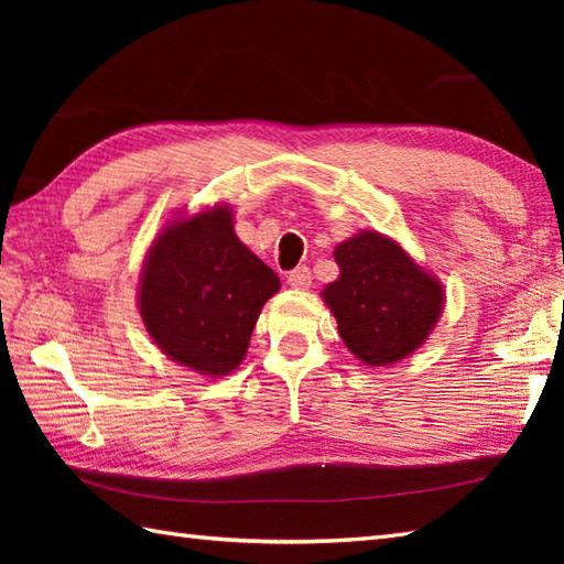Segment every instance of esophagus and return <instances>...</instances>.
Returning a JSON list of instances; mask_svg holds the SVG:
<instances>
[{"mask_svg": "<svg viewBox=\"0 0 564 564\" xmlns=\"http://www.w3.org/2000/svg\"><path fill=\"white\" fill-rule=\"evenodd\" d=\"M310 283H313V273H310L307 267H297L289 273V285L295 291H305L310 289Z\"/></svg>", "mask_w": 564, "mask_h": 564, "instance_id": "obj_1", "label": "esophagus"}]
</instances>
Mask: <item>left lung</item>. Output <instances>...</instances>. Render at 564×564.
<instances>
[{"label": "left lung", "mask_w": 564, "mask_h": 564, "mask_svg": "<svg viewBox=\"0 0 564 564\" xmlns=\"http://www.w3.org/2000/svg\"><path fill=\"white\" fill-rule=\"evenodd\" d=\"M339 279L322 297L339 337L366 366H390L426 341L443 313V285L394 239L364 230L334 249Z\"/></svg>", "instance_id": "obj_1"}]
</instances>
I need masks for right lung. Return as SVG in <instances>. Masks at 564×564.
Segmentation results:
<instances>
[{
    "label": "right lung",
    "instance_id": "add662e5",
    "mask_svg": "<svg viewBox=\"0 0 564 564\" xmlns=\"http://www.w3.org/2000/svg\"><path fill=\"white\" fill-rule=\"evenodd\" d=\"M279 289V275L237 239L230 206H213L164 225L142 263L138 307L162 354L218 378L242 364Z\"/></svg>",
    "mask_w": 564,
    "mask_h": 564
}]
</instances>
